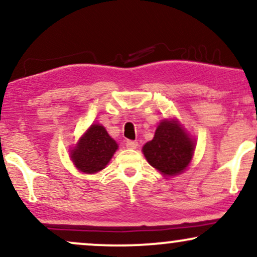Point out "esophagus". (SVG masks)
<instances>
[{"instance_id": "obj_1", "label": "esophagus", "mask_w": 257, "mask_h": 257, "mask_svg": "<svg viewBox=\"0 0 257 257\" xmlns=\"http://www.w3.org/2000/svg\"><path fill=\"white\" fill-rule=\"evenodd\" d=\"M125 146L128 147V149H137L138 143H137V141H134V140H126Z\"/></svg>"}]
</instances>
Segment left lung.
Returning <instances> with one entry per match:
<instances>
[{
    "instance_id": "left-lung-1",
    "label": "left lung",
    "mask_w": 257,
    "mask_h": 257,
    "mask_svg": "<svg viewBox=\"0 0 257 257\" xmlns=\"http://www.w3.org/2000/svg\"><path fill=\"white\" fill-rule=\"evenodd\" d=\"M193 141L173 120H163L143 152L150 164L164 175L184 172L193 155Z\"/></svg>"
}]
</instances>
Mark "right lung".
Returning a JSON list of instances; mask_svg holds the SVG:
<instances>
[{"label": "right lung", "instance_id": "1", "mask_svg": "<svg viewBox=\"0 0 257 257\" xmlns=\"http://www.w3.org/2000/svg\"><path fill=\"white\" fill-rule=\"evenodd\" d=\"M116 141L100 124H93L81 138L71 153L72 162L81 172L93 174L104 169L117 150Z\"/></svg>", "mask_w": 257, "mask_h": 257}]
</instances>
